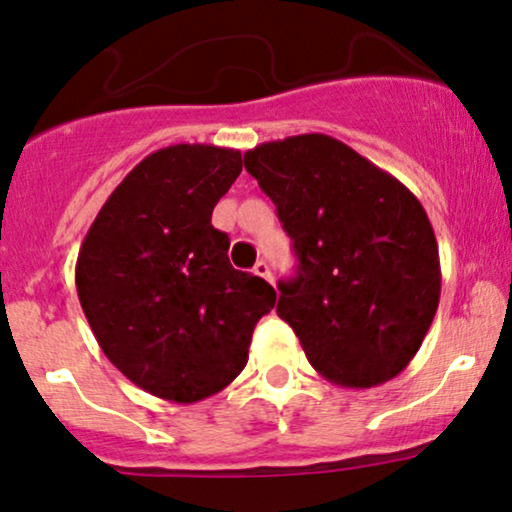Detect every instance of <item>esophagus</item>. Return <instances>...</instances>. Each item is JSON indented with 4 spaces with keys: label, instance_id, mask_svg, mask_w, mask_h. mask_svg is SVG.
<instances>
[{
    "label": "esophagus",
    "instance_id": "obj_1",
    "mask_svg": "<svg viewBox=\"0 0 512 512\" xmlns=\"http://www.w3.org/2000/svg\"><path fill=\"white\" fill-rule=\"evenodd\" d=\"M252 272H255L257 276H262V279H267V281H272V272H269V264L264 262V260H260L255 264V269H252Z\"/></svg>",
    "mask_w": 512,
    "mask_h": 512
}]
</instances>
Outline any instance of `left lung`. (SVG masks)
<instances>
[{
    "label": "left lung",
    "instance_id": "left-lung-1",
    "mask_svg": "<svg viewBox=\"0 0 512 512\" xmlns=\"http://www.w3.org/2000/svg\"><path fill=\"white\" fill-rule=\"evenodd\" d=\"M243 162L293 240L298 274L279 281L276 315L310 365L346 389L398 377L441 295L439 245L420 200L324 133L262 143Z\"/></svg>",
    "mask_w": 512,
    "mask_h": 512
}]
</instances>
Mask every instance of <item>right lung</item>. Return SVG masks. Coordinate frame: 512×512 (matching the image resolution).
Listing matches in <instances>:
<instances>
[{
  "instance_id": "1",
  "label": "right lung",
  "mask_w": 512,
  "mask_h": 512,
  "mask_svg": "<svg viewBox=\"0 0 512 512\" xmlns=\"http://www.w3.org/2000/svg\"><path fill=\"white\" fill-rule=\"evenodd\" d=\"M243 162L217 145L147 155L85 233L76 288L102 353L135 386L174 403L214 396L243 372L252 329L276 303L231 267L212 209Z\"/></svg>"
}]
</instances>
